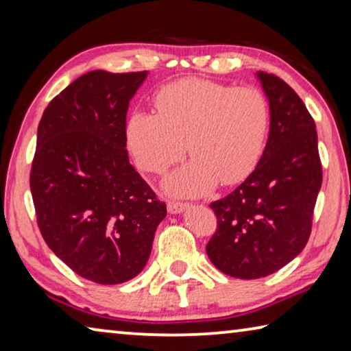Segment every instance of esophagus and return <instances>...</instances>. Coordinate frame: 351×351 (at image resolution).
Masks as SVG:
<instances>
[{
    "instance_id": "1",
    "label": "esophagus",
    "mask_w": 351,
    "mask_h": 351,
    "mask_svg": "<svg viewBox=\"0 0 351 351\" xmlns=\"http://www.w3.org/2000/svg\"><path fill=\"white\" fill-rule=\"evenodd\" d=\"M167 209L170 213H181L187 209L186 203H178V201H169Z\"/></svg>"
}]
</instances>
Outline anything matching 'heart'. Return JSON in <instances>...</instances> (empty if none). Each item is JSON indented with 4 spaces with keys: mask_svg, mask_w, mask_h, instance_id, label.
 <instances>
[{
    "mask_svg": "<svg viewBox=\"0 0 351 351\" xmlns=\"http://www.w3.org/2000/svg\"><path fill=\"white\" fill-rule=\"evenodd\" d=\"M154 111H134L127 139L139 167L164 173L187 152L192 159L167 180L169 192L197 197L239 182L260 161L269 134L268 99L254 86L186 79L159 93Z\"/></svg>",
    "mask_w": 351,
    "mask_h": 351,
    "instance_id": "obj_1",
    "label": "heart"
}]
</instances>
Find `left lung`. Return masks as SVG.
<instances>
[{
	"instance_id": "1",
	"label": "left lung",
	"mask_w": 351,
	"mask_h": 351,
	"mask_svg": "<svg viewBox=\"0 0 351 351\" xmlns=\"http://www.w3.org/2000/svg\"><path fill=\"white\" fill-rule=\"evenodd\" d=\"M271 123L257 167L228 197L210 203L217 230L206 246L215 268L237 278L266 277L305 247L322 186L316 123L280 77L257 73Z\"/></svg>"
}]
</instances>
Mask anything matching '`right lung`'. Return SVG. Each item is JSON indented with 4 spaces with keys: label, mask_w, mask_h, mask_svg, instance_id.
I'll return each mask as SVG.
<instances>
[{
    "label": "right lung",
    "mask_w": 351,
    "mask_h": 351,
    "mask_svg": "<svg viewBox=\"0 0 351 351\" xmlns=\"http://www.w3.org/2000/svg\"><path fill=\"white\" fill-rule=\"evenodd\" d=\"M147 71H90L41 116L31 192L46 245L100 285L132 280L150 257L165 203L130 164L127 111Z\"/></svg>",
    "instance_id": "obj_1"
}]
</instances>
